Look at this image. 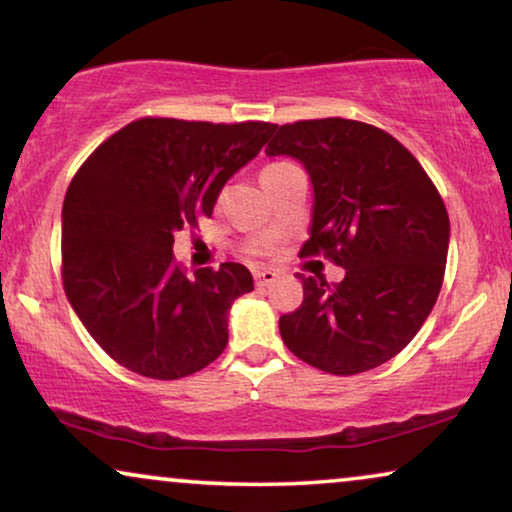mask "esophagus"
Wrapping results in <instances>:
<instances>
[{
	"label": "esophagus",
	"instance_id": "34e87169",
	"mask_svg": "<svg viewBox=\"0 0 512 512\" xmlns=\"http://www.w3.org/2000/svg\"><path fill=\"white\" fill-rule=\"evenodd\" d=\"M278 273L271 271V269H262V271H255V285L257 287H269L271 283H276Z\"/></svg>",
	"mask_w": 512,
	"mask_h": 512
}]
</instances>
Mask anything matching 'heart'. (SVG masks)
Listing matches in <instances>:
<instances>
[{
	"instance_id": "1",
	"label": "heart",
	"mask_w": 512,
	"mask_h": 512,
	"mask_svg": "<svg viewBox=\"0 0 512 512\" xmlns=\"http://www.w3.org/2000/svg\"><path fill=\"white\" fill-rule=\"evenodd\" d=\"M287 164H290V162H276V164H269V167H264L262 176H264V174H271V171H278V169H283V167H287Z\"/></svg>"
}]
</instances>
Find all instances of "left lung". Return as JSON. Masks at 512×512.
Wrapping results in <instances>:
<instances>
[{"mask_svg":"<svg viewBox=\"0 0 512 512\" xmlns=\"http://www.w3.org/2000/svg\"><path fill=\"white\" fill-rule=\"evenodd\" d=\"M269 157H294L313 185L301 255L345 269L338 285L304 276V304L278 322L290 352L334 376L376 369L406 348L434 308L450 220L420 162L383 129L325 118L280 125Z\"/></svg>","mask_w":512,"mask_h":512,"instance_id":"left-lung-1","label":"left lung"}]
</instances>
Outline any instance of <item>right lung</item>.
<instances>
[{"mask_svg":"<svg viewBox=\"0 0 512 512\" xmlns=\"http://www.w3.org/2000/svg\"><path fill=\"white\" fill-rule=\"evenodd\" d=\"M276 125L143 118L78 169L62 206L64 292L78 320L125 369L178 380L218 359L229 308L253 292L243 264L174 262V234L211 218L222 187Z\"/></svg>","mask_w":512,"mask_h":512,"instance_id":"right-lung-1","label":"right lung"}]
</instances>
